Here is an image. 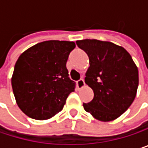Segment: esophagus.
Instances as JSON below:
<instances>
[{"instance_id":"obj_1","label":"esophagus","mask_w":148,"mask_h":148,"mask_svg":"<svg viewBox=\"0 0 148 148\" xmlns=\"http://www.w3.org/2000/svg\"><path fill=\"white\" fill-rule=\"evenodd\" d=\"M77 86H78L79 89H80V88H82V87L85 86V81H84L83 79H79L77 81Z\"/></svg>"}]
</instances>
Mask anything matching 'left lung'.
<instances>
[{"label":"left lung","instance_id":"8db88e82","mask_svg":"<svg viewBox=\"0 0 148 148\" xmlns=\"http://www.w3.org/2000/svg\"><path fill=\"white\" fill-rule=\"evenodd\" d=\"M76 44L89 57L85 82L94 93L91 102L83 103L85 110L101 122L116 119L136 96L139 73L131 56L111 42L84 39Z\"/></svg>","mask_w":148,"mask_h":148}]
</instances>
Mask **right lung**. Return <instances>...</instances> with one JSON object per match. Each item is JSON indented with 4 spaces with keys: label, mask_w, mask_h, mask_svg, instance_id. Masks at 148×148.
<instances>
[{
    "label": "right lung",
    "mask_w": 148,
    "mask_h": 148,
    "mask_svg": "<svg viewBox=\"0 0 148 148\" xmlns=\"http://www.w3.org/2000/svg\"><path fill=\"white\" fill-rule=\"evenodd\" d=\"M74 42L49 40L24 51L17 60L12 87L19 109L29 117L47 120L60 112L75 83L66 63Z\"/></svg>",
    "instance_id": "right-lung-1"
}]
</instances>
